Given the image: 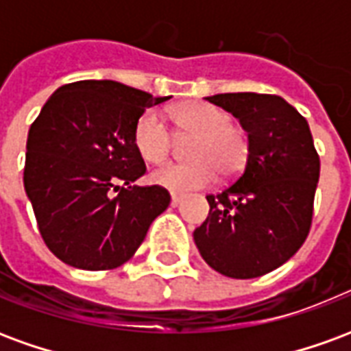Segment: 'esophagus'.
Masks as SVG:
<instances>
[{
	"label": "esophagus",
	"instance_id": "esophagus-1",
	"mask_svg": "<svg viewBox=\"0 0 351 351\" xmlns=\"http://www.w3.org/2000/svg\"><path fill=\"white\" fill-rule=\"evenodd\" d=\"M180 203H182V195H176V193H173V195H171V205L178 206Z\"/></svg>",
	"mask_w": 351,
	"mask_h": 351
}]
</instances>
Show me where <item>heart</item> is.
Segmentation results:
<instances>
[{
	"label": "heart",
	"mask_w": 351,
	"mask_h": 351,
	"mask_svg": "<svg viewBox=\"0 0 351 351\" xmlns=\"http://www.w3.org/2000/svg\"><path fill=\"white\" fill-rule=\"evenodd\" d=\"M176 125L195 141L191 143L190 163H165L154 169L150 180L175 193L201 190L221 176L237 175L248 160L250 143L243 128L231 123L223 108L193 101L173 112ZM133 143L141 158L148 163H161L171 152L173 135L158 110H146L135 123Z\"/></svg>",
	"instance_id": "obj_1"
}]
</instances>
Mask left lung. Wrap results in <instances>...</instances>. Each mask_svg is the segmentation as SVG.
<instances>
[{
  "mask_svg": "<svg viewBox=\"0 0 351 351\" xmlns=\"http://www.w3.org/2000/svg\"><path fill=\"white\" fill-rule=\"evenodd\" d=\"M208 103L239 118L250 152L244 171L216 195L193 241L229 278H258L295 256L308 237L319 156L308 122L271 93H218Z\"/></svg>",
  "mask_w": 351,
  "mask_h": 351,
  "instance_id": "1",
  "label": "left lung"
}]
</instances>
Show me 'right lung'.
Here are the masks:
<instances>
[{"label": "right lung", "instance_id": "1", "mask_svg": "<svg viewBox=\"0 0 351 351\" xmlns=\"http://www.w3.org/2000/svg\"><path fill=\"white\" fill-rule=\"evenodd\" d=\"M169 97L114 80L58 88L29 128L24 190L49 250L84 271L123 265L171 203L161 186H131L146 165L133 130ZM116 180L126 184L118 196Z\"/></svg>", "mask_w": 351, "mask_h": 351}]
</instances>
